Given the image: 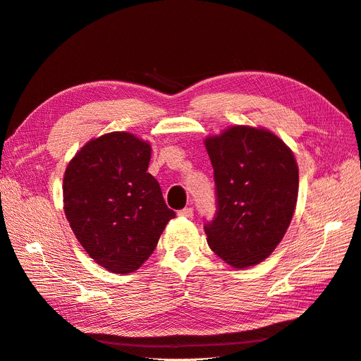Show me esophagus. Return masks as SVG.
<instances>
[{
  "label": "esophagus",
  "mask_w": 361,
  "mask_h": 361,
  "mask_svg": "<svg viewBox=\"0 0 361 361\" xmlns=\"http://www.w3.org/2000/svg\"><path fill=\"white\" fill-rule=\"evenodd\" d=\"M178 217H183V219H193V208H184V209H180L177 212Z\"/></svg>",
  "instance_id": "esophagus-1"
}]
</instances>
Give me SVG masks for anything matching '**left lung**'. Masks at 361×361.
I'll list each match as a JSON object with an SVG mask.
<instances>
[{"label":"left lung","mask_w":361,"mask_h":361,"mask_svg":"<svg viewBox=\"0 0 361 361\" xmlns=\"http://www.w3.org/2000/svg\"><path fill=\"white\" fill-rule=\"evenodd\" d=\"M204 144L217 190V216L205 224L208 245L232 268L259 264L281 243L295 214V154L269 129L245 125L229 126Z\"/></svg>","instance_id":"8db88e82"}]
</instances>
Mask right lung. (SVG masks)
Listing matches in <instances>:
<instances>
[{"label": "right lung", "instance_id": "add662e5", "mask_svg": "<svg viewBox=\"0 0 361 361\" xmlns=\"http://www.w3.org/2000/svg\"><path fill=\"white\" fill-rule=\"evenodd\" d=\"M150 144L117 130L92 138L66 165L63 211L87 255L113 274L135 272L176 212L147 172Z\"/></svg>", "mask_w": 361, "mask_h": 361}]
</instances>
